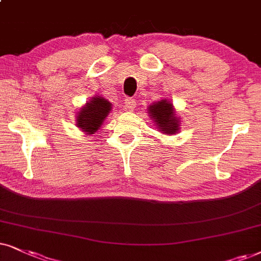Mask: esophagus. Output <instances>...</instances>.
I'll use <instances>...</instances> for the list:
<instances>
[{
	"instance_id": "34e87169",
	"label": "esophagus",
	"mask_w": 261,
	"mask_h": 261,
	"mask_svg": "<svg viewBox=\"0 0 261 261\" xmlns=\"http://www.w3.org/2000/svg\"><path fill=\"white\" fill-rule=\"evenodd\" d=\"M135 107H136V101H135L134 98H131V97L125 98V102H124V110L125 111H134Z\"/></svg>"
}]
</instances>
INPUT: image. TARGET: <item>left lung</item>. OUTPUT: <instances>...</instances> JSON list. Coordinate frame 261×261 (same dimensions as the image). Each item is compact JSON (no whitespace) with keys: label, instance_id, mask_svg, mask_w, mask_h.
I'll use <instances>...</instances> for the list:
<instances>
[{"label":"left lung","instance_id":"obj_1","mask_svg":"<svg viewBox=\"0 0 261 261\" xmlns=\"http://www.w3.org/2000/svg\"><path fill=\"white\" fill-rule=\"evenodd\" d=\"M150 118L155 121V125L166 135L176 134L179 128V120L174 114L173 106L166 100L155 102L149 107Z\"/></svg>","mask_w":261,"mask_h":261}]
</instances>
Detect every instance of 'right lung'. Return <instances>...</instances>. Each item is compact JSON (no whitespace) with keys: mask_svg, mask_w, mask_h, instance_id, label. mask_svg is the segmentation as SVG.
Returning a JSON list of instances; mask_svg holds the SVG:
<instances>
[{"mask_svg":"<svg viewBox=\"0 0 261 261\" xmlns=\"http://www.w3.org/2000/svg\"><path fill=\"white\" fill-rule=\"evenodd\" d=\"M111 110V103L107 100H105L103 97H92V100L88 102L87 106L82 108V111L78 113V127L83 128L87 133L92 134L101 126V124L103 123L105 118L107 117Z\"/></svg>","mask_w":261,"mask_h":261,"instance_id":"1","label":"right lung"}]
</instances>
